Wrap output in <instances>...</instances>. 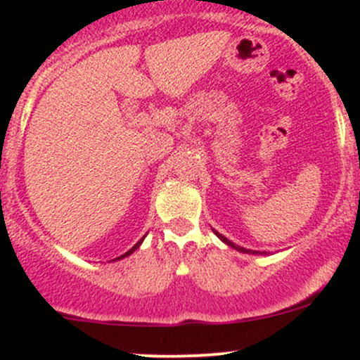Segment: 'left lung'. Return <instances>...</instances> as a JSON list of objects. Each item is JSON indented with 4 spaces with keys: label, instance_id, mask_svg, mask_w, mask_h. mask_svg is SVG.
Segmentation results:
<instances>
[{
    "label": "left lung",
    "instance_id": "left-lung-1",
    "mask_svg": "<svg viewBox=\"0 0 360 360\" xmlns=\"http://www.w3.org/2000/svg\"><path fill=\"white\" fill-rule=\"evenodd\" d=\"M214 233H217V237H218V238H220V240H223V242H225V243H226V245L233 247V249H237V250H240V252H250V250L243 249V247H238V245H235V243H233V242H230V240H229V238H225V237H223V235H221V233H218V232H214ZM254 254H259V252H254Z\"/></svg>",
    "mask_w": 360,
    "mask_h": 360
}]
</instances>
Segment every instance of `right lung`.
I'll use <instances>...</instances> for the list:
<instances>
[{
	"label": "right lung",
	"instance_id": "obj_1",
	"mask_svg": "<svg viewBox=\"0 0 360 360\" xmlns=\"http://www.w3.org/2000/svg\"><path fill=\"white\" fill-rule=\"evenodd\" d=\"M142 240H143V238H142ZM142 240H140V242H137V243H135V245H134V247H131V249H130V250H128V252H125V254H123V255H122V257H118V259H123V257H127V255H130V254H131V252H134V250H137V249H139V245H140V243H142Z\"/></svg>",
	"mask_w": 360,
	"mask_h": 360
}]
</instances>
